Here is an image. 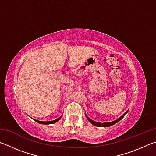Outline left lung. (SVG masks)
Listing matches in <instances>:
<instances>
[{
    "mask_svg": "<svg viewBox=\"0 0 156 156\" xmlns=\"http://www.w3.org/2000/svg\"><path fill=\"white\" fill-rule=\"evenodd\" d=\"M127 112H128V110L126 111V112L124 113V114L122 115V116H120V117L118 118V119H117V120H114V121H113V122H103V123H101V122H96V121H94V120H91V119H90V118H89L87 115V114L85 113V115H86V117H87V120L89 121V122H90L92 125H94V126H100V127H101V126H102V127H109V126H112V125H115V123H117L118 122H119L120 120H121L122 119V118H124V116H125L126 113H127Z\"/></svg>",
    "mask_w": 156,
    "mask_h": 156,
    "instance_id": "obj_1",
    "label": "left lung"
}]
</instances>
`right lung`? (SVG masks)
<instances>
[{"mask_svg":"<svg viewBox=\"0 0 156 156\" xmlns=\"http://www.w3.org/2000/svg\"><path fill=\"white\" fill-rule=\"evenodd\" d=\"M61 117H62V115L60 116V118H57V119H56V120H52V121H48V122H43V121H39V120H35V119H34V120H35L36 122H38L39 124H42V125H51V124H54V123L57 122L60 119V118H61Z\"/></svg>","mask_w":156,"mask_h":156,"instance_id":"obj_1","label":"right lung"}]
</instances>
